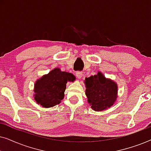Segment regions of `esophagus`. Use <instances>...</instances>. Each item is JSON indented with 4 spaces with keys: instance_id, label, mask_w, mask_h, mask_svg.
Masks as SVG:
<instances>
[{
    "instance_id": "1",
    "label": "esophagus",
    "mask_w": 151,
    "mask_h": 151,
    "mask_svg": "<svg viewBox=\"0 0 151 151\" xmlns=\"http://www.w3.org/2000/svg\"><path fill=\"white\" fill-rule=\"evenodd\" d=\"M82 76H83V74H82V72H80V71L76 72V77H77L78 79H80V78L82 77Z\"/></svg>"
}]
</instances>
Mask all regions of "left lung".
<instances>
[{
  "label": "left lung",
  "mask_w": 151,
  "mask_h": 151,
  "mask_svg": "<svg viewBox=\"0 0 151 151\" xmlns=\"http://www.w3.org/2000/svg\"><path fill=\"white\" fill-rule=\"evenodd\" d=\"M85 94L91 108L96 111L106 110L117 100V84L98 71L96 75L86 78Z\"/></svg>",
  "instance_id": "1"
}]
</instances>
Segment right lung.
Returning a JSON list of instances; mask_svg holds the SVG:
<instances>
[{"mask_svg":"<svg viewBox=\"0 0 151 151\" xmlns=\"http://www.w3.org/2000/svg\"><path fill=\"white\" fill-rule=\"evenodd\" d=\"M76 77L69 72L54 68L39 78L34 84V98L38 104L50 108L59 104L65 97L67 82H74Z\"/></svg>","mask_w":151,"mask_h":151,"instance_id":"obj_1","label":"right lung"}]
</instances>
